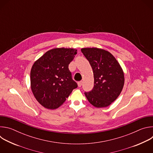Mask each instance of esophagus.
Instances as JSON below:
<instances>
[{"mask_svg":"<svg viewBox=\"0 0 153 153\" xmlns=\"http://www.w3.org/2000/svg\"><path fill=\"white\" fill-rule=\"evenodd\" d=\"M77 85H78V86H79V87H80V86L82 85V81L78 82H77Z\"/></svg>","mask_w":153,"mask_h":153,"instance_id":"1","label":"esophagus"}]
</instances>
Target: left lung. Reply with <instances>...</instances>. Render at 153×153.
<instances>
[{
  "label": "left lung",
  "mask_w": 153,
  "mask_h": 153,
  "mask_svg": "<svg viewBox=\"0 0 153 153\" xmlns=\"http://www.w3.org/2000/svg\"><path fill=\"white\" fill-rule=\"evenodd\" d=\"M81 51L91 65L94 74V87L85 92L89 102L96 108L111 104L120 95L124 85V74L116 58L105 50L84 48Z\"/></svg>",
  "instance_id": "8db88e82"
}]
</instances>
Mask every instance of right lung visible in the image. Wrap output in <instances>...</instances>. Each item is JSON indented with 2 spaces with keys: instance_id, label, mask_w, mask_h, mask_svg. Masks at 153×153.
<instances>
[{
  "instance_id": "obj_1",
  "label": "right lung",
  "mask_w": 153,
  "mask_h": 153,
  "mask_svg": "<svg viewBox=\"0 0 153 153\" xmlns=\"http://www.w3.org/2000/svg\"><path fill=\"white\" fill-rule=\"evenodd\" d=\"M76 54L74 48H54L34 63L30 73L31 88L43 107L50 110L59 108L77 87L68 68Z\"/></svg>"
}]
</instances>
